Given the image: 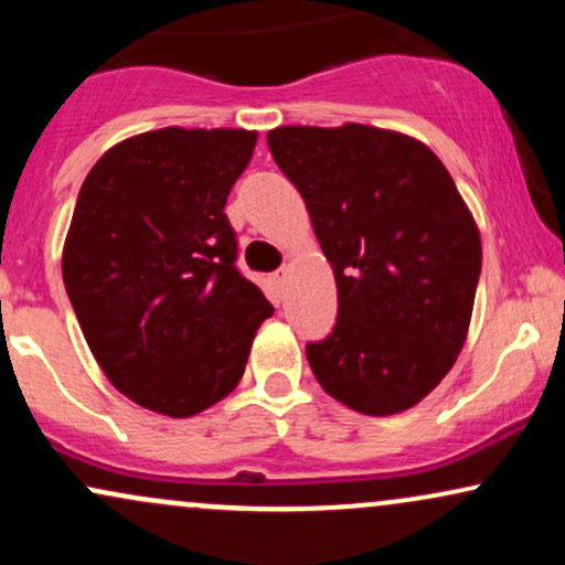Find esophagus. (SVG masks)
I'll list each match as a JSON object with an SVG mask.
<instances>
[{
  "label": "esophagus",
  "mask_w": 565,
  "mask_h": 565,
  "mask_svg": "<svg viewBox=\"0 0 565 565\" xmlns=\"http://www.w3.org/2000/svg\"><path fill=\"white\" fill-rule=\"evenodd\" d=\"M287 276H289V270H287V268H284V270H278V274L270 276V281H274L276 291H284V287H287Z\"/></svg>",
  "instance_id": "obj_1"
}]
</instances>
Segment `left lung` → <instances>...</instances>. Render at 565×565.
Segmentation results:
<instances>
[{
    "instance_id": "8db88e82",
    "label": "left lung",
    "mask_w": 565,
    "mask_h": 565,
    "mask_svg": "<svg viewBox=\"0 0 565 565\" xmlns=\"http://www.w3.org/2000/svg\"><path fill=\"white\" fill-rule=\"evenodd\" d=\"M337 281V323L308 364L332 398L369 417L417 406L468 340L481 233L449 170L395 129L276 127Z\"/></svg>"
}]
</instances>
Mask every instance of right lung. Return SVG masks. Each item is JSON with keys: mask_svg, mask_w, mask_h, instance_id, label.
<instances>
[{"mask_svg": "<svg viewBox=\"0 0 565 565\" xmlns=\"http://www.w3.org/2000/svg\"><path fill=\"white\" fill-rule=\"evenodd\" d=\"M252 129L164 127L108 148L76 199L63 284L97 366L129 401L185 419L242 380L274 305L236 270L225 201Z\"/></svg>", "mask_w": 565, "mask_h": 565, "instance_id": "obj_1", "label": "right lung"}]
</instances>
